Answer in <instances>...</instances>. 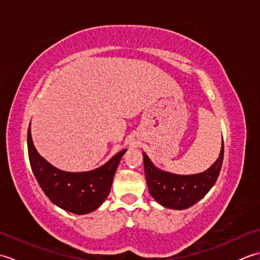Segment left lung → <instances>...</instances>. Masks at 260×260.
I'll list each match as a JSON object with an SVG mask.
<instances>
[{
	"mask_svg": "<svg viewBox=\"0 0 260 260\" xmlns=\"http://www.w3.org/2000/svg\"><path fill=\"white\" fill-rule=\"evenodd\" d=\"M143 156L151 196L165 208L183 210L201 200L214 185L223 162V140L217 161L211 168L199 174L178 175L164 172L154 167L145 153H143Z\"/></svg>",
	"mask_w": 260,
	"mask_h": 260,
	"instance_id": "8db88e82",
	"label": "left lung"
}]
</instances>
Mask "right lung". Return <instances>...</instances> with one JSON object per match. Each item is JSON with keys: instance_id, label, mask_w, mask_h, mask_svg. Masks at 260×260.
Segmentation results:
<instances>
[{"instance_id": "add662e5", "label": "right lung", "mask_w": 260, "mask_h": 260, "mask_svg": "<svg viewBox=\"0 0 260 260\" xmlns=\"http://www.w3.org/2000/svg\"><path fill=\"white\" fill-rule=\"evenodd\" d=\"M126 150L89 172H63L39 155L27 129V153L32 172L39 185L52 203L76 214H86L96 210L109 194L110 186L121 156Z\"/></svg>"}]
</instances>
